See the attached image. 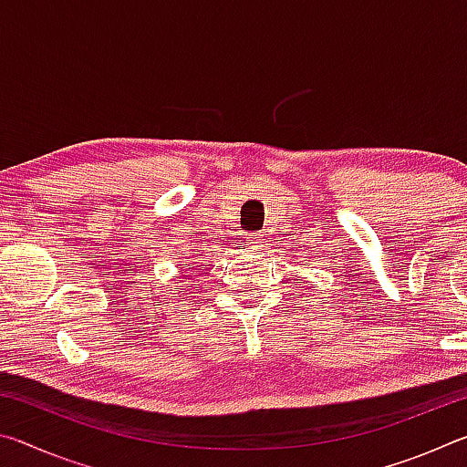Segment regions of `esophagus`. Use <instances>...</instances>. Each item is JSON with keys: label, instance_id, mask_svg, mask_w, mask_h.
<instances>
[{"label": "esophagus", "instance_id": "1", "mask_svg": "<svg viewBox=\"0 0 467 467\" xmlns=\"http://www.w3.org/2000/svg\"><path fill=\"white\" fill-rule=\"evenodd\" d=\"M244 244H247V251H259L264 247V236L257 233H251L244 236Z\"/></svg>", "mask_w": 467, "mask_h": 467}]
</instances>
